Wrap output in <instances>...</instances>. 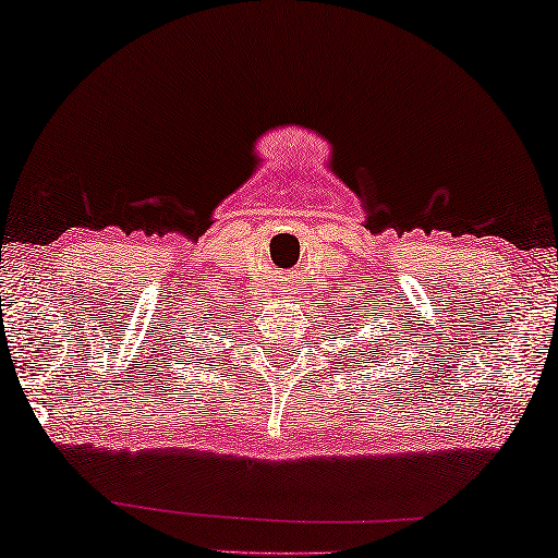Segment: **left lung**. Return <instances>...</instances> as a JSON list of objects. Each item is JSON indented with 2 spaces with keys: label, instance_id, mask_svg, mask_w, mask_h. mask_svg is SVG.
<instances>
[{
  "label": "left lung",
  "instance_id": "1",
  "mask_svg": "<svg viewBox=\"0 0 558 558\" xmlns=\"http://www.w3.org/2000/svg\"><path fill=\"white\" fill-rule=\"evenodd\" d=\"M401 333V331H399ZM399 333H393V329H391V333L387 339H379V344H374L372 349H364V354L362 356H356V359H349V366L347 368H356V366H381L384 362H387V354H391V356H397L399 351L393 349L397 347V339H399ZM368 379V376H366Z\"/></svg>",
  "mask_w": 558,
  "mask_h": 558
}]
</instances>
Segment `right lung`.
Returning <instances> with one entry per match:
<instances>
[{
  "mask_svg": "<svg viewBox=\"0 0 558 558\" xmlns=\"http://www.w3.org/2000/svg\"><path fill=\"white\" fill-rule=\"evenodd\" d=\"M184 345L185 349L182 350L181 347ZM199 347H196V344H184V341H179V349H174V351H171V354H174V356H171V359H174V362H177V356H184V362H192V364H202L204 362V354L199 356ZM186 366H190V364H186ZM209 366H214V364H209Z\"/></svg>",
  "mask_w": 558,
  "mask_h": 558,
  "instance_id": "add662e5",
  "label": "right lung"
}]
</instances>
